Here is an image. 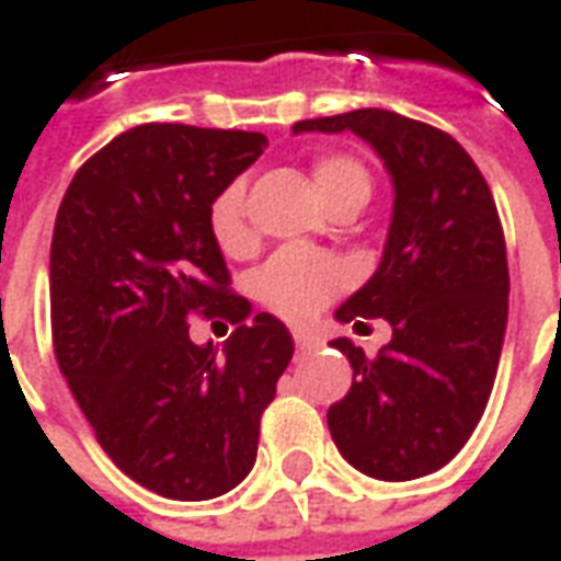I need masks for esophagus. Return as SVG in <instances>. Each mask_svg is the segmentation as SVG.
<instances>
[{"instance_id": "1", "label": "esophagus", "mask_w": 561, "mask_h": 561, "mask_svg": "<svg viewBox=\"0 0 561 561\" xmlns=\"http://www.w3.org/2000/svg\"><path fill=\"white\" fill-rule=\"evenodd\" d=\"M294 344H297V351H312L314 339L309 333H302V330H297V333H294Z\"/></svg>"}]
</instances>
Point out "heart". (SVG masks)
Here are the masks:
<instances>
[{
    "label": "heart",
    "mask_w": 561,
    "mask_h": 561,
    "mask_svg": "<svg viewBox=\"0 0 561 561\" xmlns=\"http://www.w3.org/2000/svg\"><path fill=\"white\" fill-rule=\"evenodd\" d=\"M314 186L321 193L323 205L347 190L371 193V178L359 160L347 153H323L314 160ZM207 222L214 238L226 252H243L252 243V228L247 222L243 207V186L231 184L210 202ZM351 285V270L342 261L323 252L306 249H282L264 267L255 273V297L270 312L288 321H306L330 306Z\"/></svg>",
    "instance_id": "1"
}]
</instances>
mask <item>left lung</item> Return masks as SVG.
Segmentation results:
<instances>
[{
    "mask_svg": "<svg viewBox=\"0 0 561 561\" xmlns=\"http://www.w3.org/2000/svg\"><path fill=\"white\" fill-rule=\"evenodd\" d=\"M302 130L363 136L396 184L383 261L335 312L344 323L386 318L392 342L365 356L335 339L354 383L327 425L344 460L371 479L428 476L470 439L500 365L508 261L491 186L449 133L398 112L294 124Z\"/></svg>",
    "mask_w": 561,
    "mask_h": 561,
    "instance_id": "left-lung-1",
    "label": "left lung"
}]
</instances>
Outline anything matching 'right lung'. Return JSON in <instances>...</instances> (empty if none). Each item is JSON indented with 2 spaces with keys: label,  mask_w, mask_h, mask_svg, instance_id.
Returning <instances> with one entry per match:
<instances>
[{
  "label": "right lung",
  "mask_w": 561,
  "mask_h": 561,
  "mask_svg": "<svg viewBox=\"0 0 561 561\" xmlns=\"http://www.w3.org/2000/svg\"><path fill=\"white\" fill-rule=\"evenodd\" d=\"M267 148L261 133L139 124L77 169L49 247L53 347L115 467L169 500L247 479L261 413L294 356L273 314L231 291L210 202ZM190 317L239 327L219 355Z\"/></svg>",
  "instance_id": "add662e5"
}]
</instances>
